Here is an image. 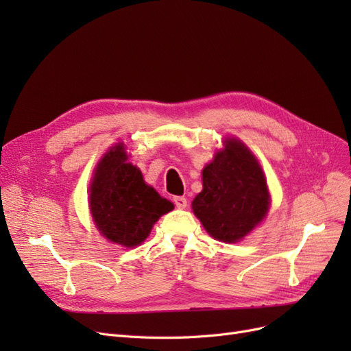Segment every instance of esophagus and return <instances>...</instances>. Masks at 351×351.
<instances>
[{
  "label": "esophagus",
  "mask_w": 351,
  "mask_h": 351,
  "mask_svg": "<svg viewBox=\"0 0 351 351\" xmlns=\"http://www.w3.org/2000/svg\"><path fill=\"white\" fill-rule=\"evenodd\" d=\"M174 205L178 208V209H184L187 206V199L183 197V196H176L174 197Z\"/></svg>",
  "instance_id": "obj_1"
}]
</instances>
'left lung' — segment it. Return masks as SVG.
Listing matches in <instances>:
<instances>
[{
  "mask_svg": "<svg viewBox=\"0 0 351 351\" xmlns=\"http://www.w3.org/2000/svg\"><path fill=\"white\" fill-rule=\"evenodd\" d=\"M226 142V149L202 171L204 190L192 206L212 237L234 243L267 215L269 195L256 158L240 141Z\"/></svg>",
  "mask_w": 351,
  "mask_h": 351,
  "instance_id": "8db88e82",
  "label": "left lung"
}]
</instances>
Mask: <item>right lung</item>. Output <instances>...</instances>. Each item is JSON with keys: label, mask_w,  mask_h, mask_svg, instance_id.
<instances>
[{"label": "right lung", "mask_w": 351, "mask_h": 351, "mask_svg": "<svg viewBox=\"0 0 351 351\" xmlns=\"http://www.w3.org/2000/svg\"><path fill=\"white\" fill-rule=\"evenodd\" d=\"M89 199L101 234L125 247L141 244L158 218L174 208L143 182L139 168L127 162L121 143L112 146L101 159Z\"/></svg>", "instance_id": "1"}]
</instances>
